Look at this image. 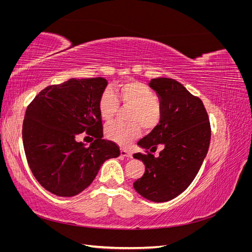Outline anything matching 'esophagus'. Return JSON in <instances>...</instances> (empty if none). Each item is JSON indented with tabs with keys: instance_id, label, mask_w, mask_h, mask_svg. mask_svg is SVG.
Here are the masks:
<instances>
[{
	"instance_id": "34e87169",
	"label": "esophagus",
	"mask_w": 252,
	"mask_h": 252,
	"mask_svg": "<svg viewBox=\"0 0 252 252\" xmlns=\"http://www.w3.org/2000/svg\"><path fill=\"white\" fill-rule=\"evenodd\" d=\"M121 156L124 157V158H132L131 152L128 151V150H125V149H122L121 150Z\"/></svg>"
}]
</instances>
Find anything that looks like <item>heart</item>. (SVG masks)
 Wrapping results in <instances>:
<instances>
[{"label": "heart", "mask_w": 252, "mask_h": 252, "mask_svg": "<svg viewBox=\"0 0 252 252\" xmlns=\"http://www.w3.org/2000/svg\"><path fill=\"white\" fill-rule=\"evenodd\" d=\"M116 94L117 96L110 89L104 90L98 98L97 108L105 122H110L116 117L120 107L119 101L123 106L132 108L128 116L130 124L112 123L105 128L106 138L120 146L127 147L141 135L140 126L151 130L159 124L163 109L155 91L142 82L128 81L121 84L116 89Z\"/></svg>", "instance_id": "heart-1"}]
</instances>
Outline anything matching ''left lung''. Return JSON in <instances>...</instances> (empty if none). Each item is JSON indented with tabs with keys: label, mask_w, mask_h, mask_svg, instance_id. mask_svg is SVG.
I'll return each mask as SVG.
<instances>
[{
	"label": "left lung",
	"mask_w": 252,
	"mask_h": 252,
	"mask_svg": "<svg viewBox=\"0 0 252 252\" xmlns=\"http://www.w3.org/2000/svg\"><path fill=\"white\" fill-rule=\"evenodd\" d=\"M154 89L162 105L159 124L139 141L146 154L133 158L145 165V173L133 183L135 191L151 202H167L191 184L207 155L211 129L207 111L201 98L192 95L178 81L152 79ZM158 144L164 149L158 158L152 152Z\"/></svg>",
	"instance_id": "obj_1"
}]
</instances>
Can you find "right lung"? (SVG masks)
<instances>
[{
  "label": "right lung",
  "mask_w": 252,
  "mask_h": 252,
  "mask_svg": "<svg viewBox=\"0 0 252 252\" xmlns=\"http://www.w3.org/2000/svg\"><path fill=\"white\" fill-rule=\"evenodd\" d=\"M106 86L103 78L70 79L43 89L28 105L22 131L25 155L34 178L49 192L79 194L106 159L120 156L118 145L103 139L97 102ZM81 133L95 138L89 148L77 142Z\"/></svg>",
  "instance_id": "1"
}]
</instances>
